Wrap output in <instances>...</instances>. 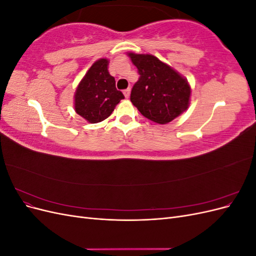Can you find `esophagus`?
Listing matches in <instances>:
<instances>
[{
    "mask_svg": "<svg viewBox=\"0 0 256 256\" xmlns=\"http://www.w3.org/2000/svg\"><path fill=\"white\" fill-rule=\"evenodd\" d=\"M124 95H125L126 98H129V96H130V88H127V90H124Z\"/></svg>",
    "mask_w": 256,
    "mask_h": 256,
    "instance_id": "34e87169",
    "label": "esophagus"
}]
</instances>
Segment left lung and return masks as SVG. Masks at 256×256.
Returning <instances> with one entry per match:
<instances>
[{
    "instance_id": "left-lung-1",
    "label": "left lung",
    "mask_w": 256,
    "mask_h": 256,
    "mask_svg": "<svg viewBox=\"0 0 256 256\" xmlns=\"http://www.w3.org/2000/svg\"><path fill=\"white\" fill-rule=\"evenodd\" d=\"M127 54L140 74L130 100L143 116L164 125L188 109L191 86L184 76L152 54Z\"/></svg>"
}]
</instances>
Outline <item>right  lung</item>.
<instances>
[{
    "label": "right lung",
    "mask_w": 256,
    "mask_h": 256,
    "mask_svg": "<svg viewBox=\"0 0 256 256\" xmlns=\"http://www.w3.org/2000/svg\"><path fill=\"white\" fill-rule=\"evenodd\" d=\"M109 60L99 58L92 64L74 92V111L90 124L109 118L116 104L124 99L116 90L115 79L108 70Z\"/></svg>",
    "instance_id": "1"
}]
</instances>
